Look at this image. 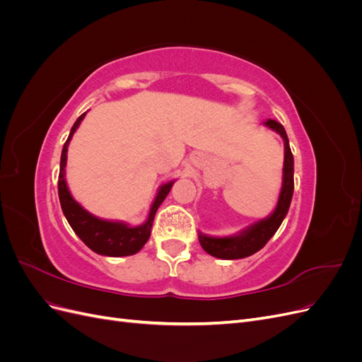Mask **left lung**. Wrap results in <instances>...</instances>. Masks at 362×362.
I'll return each instance as SVG.
<instances>
[{"instance_id": "obj_1", "label": "left lung", "mask_w": 362, "mask_h": 362, "mask_svg": "<svg viewBox=\"0 0 362 362\" xmlns=\"http://www.w3.org/2000/svg\"><path fill=\"white\" fill-rule=\"evenodd\" d=\"M266 127L272 128L273 131L284 139V148H286V154H284V177H282V189L279 193L278 205L267 218L250 225L246 228L243 233L233 237H208L199 233V243L202 249L216 258L222 259H237V258H246L252 254H255L261 247H264L269 240L278 231L284 217L288 213V208L293 198V189H294V178H293V154L288 145V137L284 127L273 119H267L264 122Z\"/></svg>"}]
</instances>
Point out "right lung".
I'll return each mask as SVG.
<instances>
[{"mask_svg":"<svg viewBox=\"0 0 362 362\" xmlns=\"http://www.w3.org/2000/svg\"><path fill=\"white\" fill-rule=\"evenodd\" d=\"M84 116L86 113H83L78 119L75 120L74 127L71 128L69 137L66 141H64L63 149H62L60 173H59V199H60L63 214L68 218L74 233L83 240V243L87 247H90L93 252H96V254L107 255V257L134 255L148 242L156 213L158 210V206L161 205V202L164 201V198L169 194L173 181H169L161 185L156 196V201L151 206L148 221L140 226L131 228L120 222L103 221V218H98L90 213H87L78 202H75V199L72 198L68 190L66 180H64V168H66V154H68L69 141L76 128H78V125L81 124Z\"/></svg>","mask_w":362,"mask_h":362,"instance_id":"add662e5","label":"right lung"}]
</instances>
